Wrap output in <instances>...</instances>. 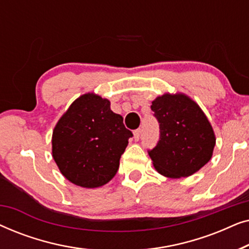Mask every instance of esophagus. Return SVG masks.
Masks as SVG:
<instances>
[{
    "label": "esophagus",
    "mask_w": 249,
    "mask_h": 249,
    "mask_svg": "<svg viewBox=\"0 0 249 249\" xmlns=\"http://www.w3.org/2000/svg\"><path fill=\"white\" fill-rule=\"evenodd\" d=\"M141 132H142V129H137V130L134 131V139L136 142H138L139 138H141Z\"/></svg>",
    "instance_id": "esophagus-1"
}]
</instances>
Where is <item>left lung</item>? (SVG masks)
<instances>
[{
    "label": "left lung",
    "mask_w": 249,
    "mask_h": 249,
    "mask_svg": "<svg viewBox=\"0 0 249 249\" xmlns=\"http://www.w3.org/2000/svg\"><path fill=\"white\" fill-rule=\"evenodd\" d=\"M160 124L158 144L148 151L156 171L168 178L189 177L212 158L215 135L196 102L185 94H164L152 102Z\"/></svg>",
    "instance_id": "8db88e82"
}]
</instances>
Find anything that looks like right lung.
Segmentation results:
<instances>
[{
  "label": "right lung",
  "instance_id": "1",
  "mask_svg": "<svg viewBox=\"0 0 249 249\" xmlns=\"http://www.w3.org/2000/svg\"><path fill=\"white\" fill-rule=\"evenodd\" d=\"M132 132L110 101L88 93L78 97L53 130L52 156L70 182L97 188L113 178Z\"/></svg>",
  "mask_w": 249,
  "mask_h": 249
}]
</instances>
